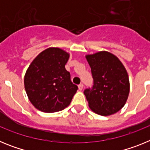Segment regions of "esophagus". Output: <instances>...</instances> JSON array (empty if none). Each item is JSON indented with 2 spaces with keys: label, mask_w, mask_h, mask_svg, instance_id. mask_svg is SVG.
Returning <instances> with one entry per match:
<instances>
[{
  "label": "esophagus",
  "mask_w": 150,
  "mask_h": 150,
  "mask_svg": "<svg viewBox=\"0 0 150 150\" xmlns=\"http://www.w3.org/2000/svg\"><path fill=\"white\" fill-rule=\"evenodd\" d=\"M78 88H79V89L81 91V90L83 88V84H82V83L81 84H79V86H78Z\"/></svg>",
  "instance_id": "obj_1"
}]
</instances>
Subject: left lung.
Listing matches in <instances>:
<instances>
[{
  "label": "left lung",
  "instance_id": "8db88e82",
  "mask_svg": "<svg viewBox=\"0 0 150 150\" xmlns=\"http://www.w3.org/2000/svg\"><path fill=\"white\" fill-rule=\"evenodd\" d=\"M94 79L92 88L84 94L90 109L100 116L114 114L124 107L130 83L126 69L116 55L100 51L86 55Z\"/></svg>",
  "mask_w": 150,
  "mask_h": 150
}]
</instances>
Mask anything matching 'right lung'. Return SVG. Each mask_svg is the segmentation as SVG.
<instances>
[{"label":"right lung","mask_w":150,"mask_h":150,"mask_svg":"<svg viewBox=\"0 0 150 150\" xmlns=\"http://www.w3.org/2000/svg\"><path fill=\"white\" fill-rule=\"evenodd\" d=\"M70 54L57 47L41 52L26 71L24 84L28 98L36 109L44 112L64 110L78 89L65 69Z\"/></svg>","instance_id":"1"}]
</instances>
